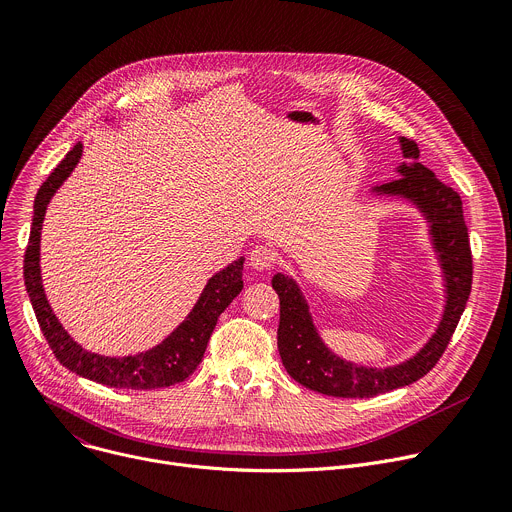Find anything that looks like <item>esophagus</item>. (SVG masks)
I'll list each match as a JSON object with an SVG mask.
<instances>
[{"label":"esophagus","mask_w":512,"mask_h":512,"mask_svg":"<svg viewBox=\"0 0 512 512\" xmlns=\"http://www.w3.org/2000/svg\"><path fill=\"white\" fill-rule=\"evenodd\" d=\"M276 264V252L270 246H256L250 252V266L254 270H270Z\"/></svg>","instance_id":"34e87169"}]
</instances>
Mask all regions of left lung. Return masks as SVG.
Segmentation results:
<instances>
[{
    "mask_svg": "<svg viewBox=\"0 0 512 512\" xmlns=\"http://www.w3.org/2000/svg\"><path fill=\"white\" fill-rule=\"evenodd\" d=\"M399 144L405 160L392 170L399 179L368 189V195L409 203L423 217L443 287L441 317L413 356L390 366H366L335 354L319 333L299 282L291 274H274L272 289L280 299L278 352L282 366L299 384L327 396L368 399L423 378L445 352L470 297L472 254L462 199L419 162V148L413 140L399 136Z\"/></svg>",
    "mask_w": 512,
    "mask_h": 512,
    "instance_id": "1",
    "label": "left lung"
}]
</instances>
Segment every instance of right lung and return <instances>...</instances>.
<instances>
[{
	"mask_svg": "<svg viewBox=\"0 0 512 512\" xmlns=\"http://www.w3.org/2000/svg\"><path fill=\"white\" fill-rule=\"evenodd\" d=\"M81 156L83 144L79 142L61 160V164L52 170L34 199L32 230L24 256V280L40 329L56 360L71 372L93 382L128 390H152L183 382L199 366L217 317L242 293V270L246 258L240 256L232 264L217 270L205 282V287L189 315L154 348L130 356H103L85 350L63 327L59 317L54 315L46 299L40 274V238L46 207L52 201L54 193L71 177Z\"/></svg>",
	"mask_w": 512,
	"mask_h": 512,
	"instance_id": "right-lung-1",
	"label": "right lung"
}]
</instances>
